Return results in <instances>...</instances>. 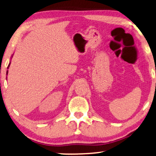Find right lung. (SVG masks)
Here are the masks:
<instances>
[{
	"mask_svg": "<svg viewBox=\"0 0 156 156\" xmlns=\"http://www.w3.org/2000/svg\"><path fill=\"white\" fill-rule=\"evenodd\" d=\"M12 56H13V55H12V57H11V58H12ZM10 64H9V65H8V69H9V66H10ZM8 71H7V72H6V74H7V75H8Z\"/></svg>",
	"mask_w": 156,
	"mask_h": 156,
	"instance_id": "obj_1",
	"label": "right lung"
}]
</instances>
